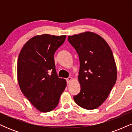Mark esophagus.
Instances as JSON below:
<instances>
[{
    "label": "esophagus",
    "mask_w": 132,
    "mask_h": 132,
    "mask_svg": "<svg viewBox=\"0 0 132 132\" xmlns=\"http://www.w3.org/2000/svg\"><path fill=\"white\" fill-rule=\"evenodd\" d=\"M71 81H72V78H71V77H69V78L66 79V82H67V83H69Z\"/></svg>",
    "instance_id": "34e87169"
}]
</instances>
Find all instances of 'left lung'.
<instances>
[{
    "mask_svg": "<svg viewBox=\"0 0 132 132\" xmlns=\"http://www.w3.org/2000/svg\"><path fill=\"white\" fill-rule=\"evenodd\" d=\"M79 56L81 91L73 97L82 108L92 110L107 99L116 84L117 68L110 46L101 36L84 32L68 37Z\"/></svg>",
    "mask_w": 132,
    "mask_h": 132,
    "instance_id": "1",
    "label": "left lung"
}]
</instances>
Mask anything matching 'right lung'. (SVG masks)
<instances>
[{"instance_id":"add662e5","label":"right lung","mask_w":132,"mask_h":132,"mask_svg":"<svg viewBox=\"0 0 132 132\" xmlns=\"http://www.w3.org/2000/svg\"><path fill=\"white\" fill-rule=\"evenodd\" d=\"M66 36L42 35L23 46L17 61V78L22 93L38 110L48 112L56 107L66 81L56 71L54 54Z\"/></svg>"}]
</instances>
